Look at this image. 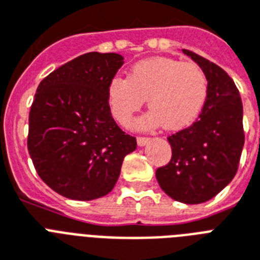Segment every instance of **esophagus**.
<instances>
[{"label":"esophagus","mask_w":260,"mask_h":260,"mask_svg":"<svg viewBox=\"0 0 260 260\" xmlns=\"http://www.w3.org/2000/svg\"><path fill=\"white\" fill-rule=\"evenodd\" d=\"M151 139L150 138H142V136H139L138 138V146L143 147V146H146V144H148L150 143Z\"/></svg>","instance_id":"34e87169"}]
</instances>
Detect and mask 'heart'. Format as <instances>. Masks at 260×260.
I'll return each instance as SVG.
<instances>
[{"mask_svg":"<svg viewBox=\"0 0 260 260\" xmlns=\"http://www.w3.org/2000/svg\"><path fill=\"white\" fill-rule=\"evenodd\" d=\"M209 91L206 74L196 63L171 58H150L135 63L128 78L114 77L106 89L110 113L128 125L144 98L150 112L146 125L178 131L191 125L204 109Z\"/></svg>","mask_w":260,"mask_h":260,"instance_id":"b5f03b06","label":"heart"}]
</instances>
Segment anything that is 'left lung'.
Segmentation results:
<instances>
[{
  "label": "left lung",
  "mask_w": 260,
  "mask_h": 260,
  "mask_svg": "<svg viewBox=\"0 0 260 260\" xmlns=\"http://www.w3.org/2000/svg\"><path fill=\"white\" fill-rule=\"evenodd\" d=\"M206 74L209 91L198 120L167 138L171 160L156 170L165 193L183 204H202L218 194L238 171L244 146L243 104L238 87L216 63L182 50Z\"/></svg>",
  "instance_id": "obj_1"
}]
</instances>
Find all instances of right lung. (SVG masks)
I'll return each instance as SVG.
<instances>
[{
  "mask_svg": "<svg viewBox=\"0 0 260 260\" xmlns=\"http://www.w3.org/2000/svg\"><path fill=\"white\" fill-rule=\"evenodd\" d=\"M121 55L89 52L47 75L29 112L28 151L39 177L70 200L104 197L116 185L136 139L112 117L106 89Z\"/></svg>",
  "mask_w": 260,
  "mask_h": 260,
  "instance_id": "obj_1",
  "label": "right lung"
}]
</instances>
